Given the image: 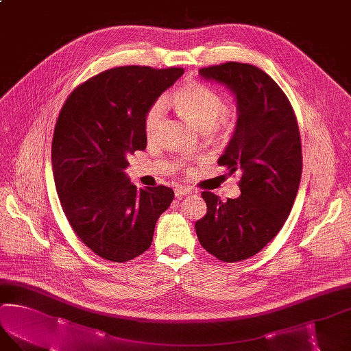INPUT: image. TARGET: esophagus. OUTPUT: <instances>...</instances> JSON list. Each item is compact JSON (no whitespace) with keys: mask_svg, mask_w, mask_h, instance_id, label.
Segmentation results:
<instances>
[{"mask_svg":"<svg viewBox=\"0 0 351 351\" xmlns=\"http://www.w3.org/2000/svg\"><path fill=\"white\" fill-rule=\"evenodd\" d=\"M191 193H193V190H191L190 187H177V189L174 190L176 197H184V195L191 194Z\"/></svg>","mask_w":351,"mask_h":351,"instance_id":"esophagus-1","label":"esophagus"}]
</instances>
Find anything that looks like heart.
I'll list each match as a JSON object with an SVG mask.
<instances>
[{
  "label": "heart",
  "mask_w": 351,
  "mask_h": 351,
  "mask_svg": "<svg viewBox=\"0 0 351 351\" xmlns=\"http://www.w3.org/2000/svg\"><path fill=\"white\" fill-rule=\"evenodd\" d=\"M174 104L180 114L187 118L195 128L208 131L213 127H224L229 123L224 114L226 104L219 92L203 83H187L174 95ZM165 102H154L145 115L144 128L148 138L156 136L164 123Z\"/></svg>",
  "instance_id": "b5f03b06"
}]
</instances>
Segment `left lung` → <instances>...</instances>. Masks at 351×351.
Segmentation results:
<instances>
[{
    "label": "left lung",
    "instance_id": "obj_1",
    "mask_svg": "<svg viewBox=\"0 0 351 351\" xmlns=\"http://www.w3.org/2000/svg\"><path fill=\"white\" fill-rule=\"evenodd\" d=\"M199 75L226 86L234 99L236 127L217 162L241 173V195L221 202L203 191L207 213L195 232L208 254L239 262L261 252L288 219L302 170L298 123L282 89L256 66L229 62Z\"/></svg>",
    "mask_w": 351,
    "mask_h": 351
}]
</instances>
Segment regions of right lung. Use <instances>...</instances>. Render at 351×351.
<instances>
[{"label":"right lung","instance_id":"1","mask_svg":"<svg viewBox=\"0 0 351 351\" xmlns=\"http://www.w3.org/2000/svg\"><path fill=\"white\" fill-rule=\"evenodd\" d=\"M184 73L181 67L109 69L76 88L63 105L51 143V167L63 212L97 256L131 261L151 246L170 187L136 189L128 156L147 147L149 106Z\"/></svg>","mask_w":351,"mask_h":351}]
</instances>
